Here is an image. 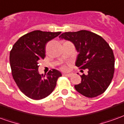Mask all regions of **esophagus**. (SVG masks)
I'll use <instances>...</instances> for the list:
<instances>
[{"instance_id": "esophagus-1", "label": "esophagus", "mask_w": 124, "mask_h": 124, "mask_svg": "<svg viewBox=\"0 0 124 124\" xmlns=\"http://www.w3.org/2000/svg\"><path fill=\"white\" fill-rule=\"evenodd\" d=\"M72 74H63V76H68V77H70L72 76Z\"/></svg>"}]
</instances>
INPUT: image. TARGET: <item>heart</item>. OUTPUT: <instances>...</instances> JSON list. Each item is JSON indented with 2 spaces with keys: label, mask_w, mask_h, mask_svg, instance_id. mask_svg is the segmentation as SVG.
<instances>
[{
  "label": "heart",
  "mask_w": 124,
  "mask_h": 124,
  "mask_svg": "<svg viewBox=\"0 0 124 124\" xmlns=\"http://www.w3.org/2000/svg\"><path fill=\"white\" fill-rule=\"evenodd\" d=\"M62 70H66V69H67V67H66V66H62Z\"/></svg>",
  "instance_id": "obj_1"
}]
</instances>
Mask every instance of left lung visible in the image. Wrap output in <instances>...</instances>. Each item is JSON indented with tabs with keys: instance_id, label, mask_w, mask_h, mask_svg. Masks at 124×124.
Returning <instances> with one entry per match:
<instances>
[{
	"instance_id": "8db88e82",
	"label": "left lung",
	"mask_w": 124,
	"mask_h": 124,
	"mask_svg": "<svg viewBox=\"0 0 124 124\" xmlns=\"http://www.w3.org/2000/svg\"><path fill=\"white\" fill-rule=\"evenodd\" d=\"M59 38L74 44L79 53L76 66L88 70L87 75L80 76L81 83L74 86L76 91L88 98L104 93L114 73V55L106 41L100 36L84 30L62 33Z\"/></svg>"
}]
</instances>
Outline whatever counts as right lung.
Here are the masks:
<instances>
[{
	"instance_id": "add662e5",
	"label": "right lung",
	"mask_w": 124,
	"mask_h": 124,
	"mask_svg": "<svg viewBox=\"0 0 124 124\" xmlns=\"http://www.w3.org/2000/svg\"><path fill=\"white\" fill-rule=\"evenodd\" d=\"M61 32L34 31L21 36L10 52V64L12 77L20 91L33 100L49 96L62 76L58 70H50L47 74L38 72V62L45 57L46 43Z\"/></svg>"
}]
</instances>
